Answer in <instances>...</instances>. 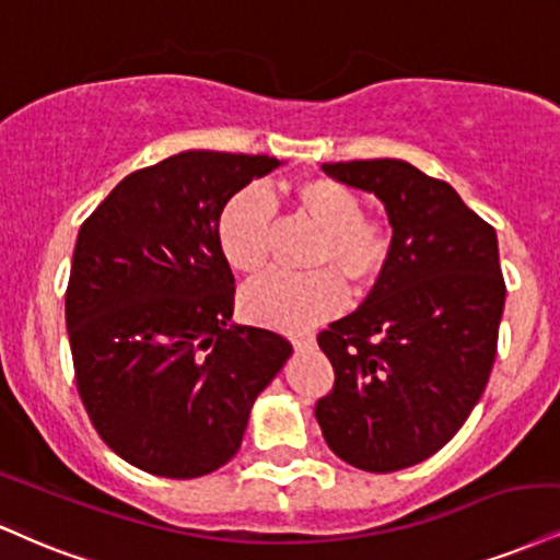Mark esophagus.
<instances>
[{"label": "esophagus", "instance_id": "esophagus-1", "mask_svg": "<svg viewBox=\"0 0 560 560\" xmlns=\"http://www.w3.org/2000/svg\"><path fill=\"white\" fill-rule=\"evenodd\" d=\"M294 349H313L315 347V336L307 334V336H298V339L292 341Z\"/></svg>", "mask_w": 560, "mask_h": 560}]
</instances>
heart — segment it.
<instances>
[{
	"instance_id": "1",
	"label": "heart",
	"mask_w": 560,
	"mask_h": 560,
	"mask_svg": "<svg viewBox=\"0 0 560 560\" xmlns=\"http://www.w3.org/2000/svg\"><path fill=\"white\" fill-rule=\"evenodd\" d=\"M292 200L320 226L307 262L315 271H271L242 289L240 307L247 320L281 331H305L347 305L352 281L373 287L386 273L394 242L381 219L362 211L360 192L331 177H302L292 185ZM273 195L262 185H245L221 208L215 240L234 271L255 273L271 253Z\"/></svg>"
}]
</instances>
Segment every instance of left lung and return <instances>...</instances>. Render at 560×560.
<instances>
[{
  "instance_id": "left-lung-1",
  "label": "left lung",
  "mask_w": 560,
  "mask_h": 560,
  "mask_svg": "<svg viewBox=\"0 0 560 560\" xmlns=\"http://www.w3.org/2000/svg\"><path fill=\"white\" fill-rule=\"evenodd\" d=\"M323 172L386 206L394 253L368 300L318 334L336 381L315 420L339 459L396 472L446 446L488 386L506 302L498 237L448 182L407 161Z\"/></svg>"
}]
</instances>
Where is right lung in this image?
<instances>
[{"instance_id":"obj_1","label":"right lung","mask_w":560,"mask_h":560,"mask_svg":"<svg viewBox=\"0 0 560 560\" xmlns=\"http://www.w3.org/2000/svg\"><path fill=\"white\" fill-rule=\"evenodd\" d=\"M273 156L182 151L138 170L80 226L65 315L78 394L101 441L143 472L190 480L240 451L253 401L292 345L234 326L215 221Z\"/></svg>"}]
</instances>
